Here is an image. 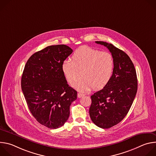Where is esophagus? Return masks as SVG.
I'll list each match as a JSON object with an SVG mask.
<instances>
[{"label":"esophagus","mask_w":156,"mask_h":156,"mask_svg":"<svg viewBox=\"0 0 156 156\" xmlns=\"http://www.w3.org/2000/svg\"><path fill=\"white\" fill-rule=\"evenodd\" d=\"M85 94H83V93H78V98H81V97H83V96H84Z\"/></svg>","instance_id":"34e87169"}]
</instances>
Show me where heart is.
<instances>
[{"mask_svg":"<svg viewBox=\"0 0 156 156\" xmlns=\"http://www.w3.org/2000/svg\"><path fill=\"white\" fill-rule=\"evenodd\" d=\"M114 59L108 52H101L84 46L75 51L71 60H66L62 64V70L67 81L75 84L80 90H89L93 87L98 90L105 86L112 77Z\"/></svg>","mask_w":156,"mask_h":156,"instance_id":"obj_1","label":"heart"}]
</instances>
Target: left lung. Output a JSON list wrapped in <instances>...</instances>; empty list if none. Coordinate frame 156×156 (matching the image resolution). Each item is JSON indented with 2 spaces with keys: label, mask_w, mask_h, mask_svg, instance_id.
<instances>
[{
  "label": "left lung",
  "mask_w": 156,
  "mask_h": 156,
  "mask_svg": "<svg viewBox=\"0 0 156 156\" xmlns=\"http://www.w3.org/2000/svg\"><path fill=\"white\" fill-rule=\"evenodd\" d=\"M96 43L105 46L114 59L112 77L103 89L91 96L89 110L93 122L105 129L120 123L128 114L137 93L138 80L134 65L125 52L112 44Z\"/></svg>",
  "instance_id": "obj_1"
}]
</instances>
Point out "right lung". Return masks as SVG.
<instances>
[{
    "label": "right lung",
    "mask_w": 156,
    "mask_h": 156,
    "mask_svg": "<svg viewBox=\"0 0 156 156\" xmlns=\"http://www.w3.org/2000/svg\"><path fill=\"white\" fill-rule=\"evenodd\" d=\"M73 52L69 46H50L33 54L21 76V90L33 116L51 129L63 126L77 92L69 86L62 64Z\"/></svg>",
    "instance_id": "add662e5"
}]
</instances>
